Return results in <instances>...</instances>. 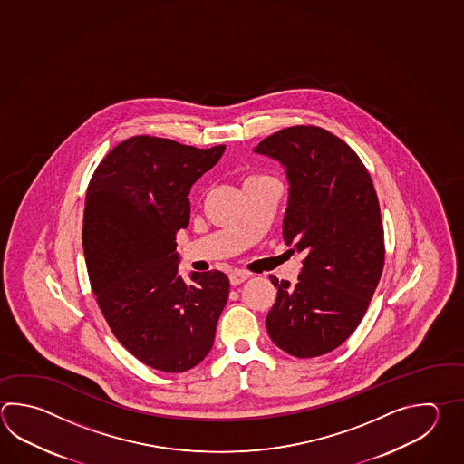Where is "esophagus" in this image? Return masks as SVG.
Listing matches in <instances>:
<instances>
[{
	"label": "esophagus",
	"instance_id": "1",
	"mask_svg": "<svg viewBox=\"0 0 464 464\" xmlns=\"http://www.w3.org/2000/svg\"><path fill=\"white\" fill-rule=\"evenodd\" d=\"M247 277H249V273H246V271L235 269V271L229 273V283L233 284V285H237V284L245 283Z\"/></svg>",
	"mask_w": 464,
	"mask_h": 464
}]
</instances>
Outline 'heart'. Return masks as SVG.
Returning a JSON list of instances; mask_svg holds the SVG:
<instances>
[{"instance_id":"b5f03b06","label":"heart","mask_w":464,"mask_h":464,"mask_svg":"<svg viewBox=\"0 0 464 464\" xmlns=\"http://www.w3.org/2000/svg\"><path fill=\"white\" fill-rule=\"evenodd\" d=\"M251 179H256V177H251Z\"/></svg>"}]
</instances>
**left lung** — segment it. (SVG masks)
I'll return each instance as SVG.
<instances>
[{"instance_id":"obj_1","label":"left lung","mask_w":464,"mask_h":464,"mask_svg":"<svg viewBox=\"0 0 464 464\" xmlns=\"http://www.w3.org/2000/svg\"><path fill=\"white\" fill-rule=\"evenodd\" d=\"M255 151L285 167L283 237L305 255L295 285L269 276L277 297L267 334L289 355L319 357L359 327L379 285L385 237L377 191L359 155L315 125L283 129Z\"/></svg>"}]
</instances>
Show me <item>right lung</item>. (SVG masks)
<instances>
[{"label": "right lung", "mask_w": 464, "mask_h": 464, "mask_svg": "<svg viewBox=\"0 0 464 464\" xmlns=\"http://www.w3.org/2000/svg\"><path fill=\"white\" fill-rule=\"evenodd\" d=\"M223 151L135 135L87 187L82 246L95 301L115 339L151 369L187 372L213 347L229 279L208 271L185 281L175 237L188 227L191 185Z\"/></svg>", "instance_id": "1"}]
</instances>
